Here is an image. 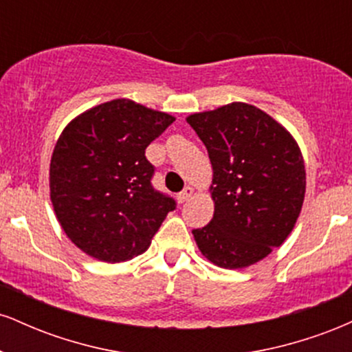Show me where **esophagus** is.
I'll return each instance as SVG.
<instances>
[{"mask_svg":"<svg viewBox=\"0 0 352 352\" xmlns=\"http://www.w3.org/2000/svg\"><path fill=\"white\" fill-rule=\"evenodd\" d=\"M192 195H193V188L192 187H185L179 193V195H177V200H179V204H184V201H187Z\"/></svg>","mask_w":352,"mask_h":352,"instance_id":"1","label":"esophagus"}]
</instances>
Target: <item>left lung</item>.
Returning a JSON list of instances; mask_svg holds the SVG:
<instances>
[{
	"instance_id": "1",
	"label": "left lung",
	"mask_w": 352,
	"mask_h": 352,
	"mask_svg": "<svg viewBox=\"0 0 352 352\" xmlns=\"http://www.w3.org/2000/svg\"><path fill=\"white\" fill-rule=\"evenodd\" d=\"M187 122L213 167V218L192 230L200 252L230 270L263 260L300 217L306 190L300 147L273 117L243 102L188 116Z\"/></svg>"
}]
</instances>
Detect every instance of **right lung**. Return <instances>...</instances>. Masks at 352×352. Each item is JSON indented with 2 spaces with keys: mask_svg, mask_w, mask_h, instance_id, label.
<instances>
[{
  "mask_svg": "<svg viewBox=\"0 0 352 352\" xmlns=\"http://www.w3.org/2000/svg\"><path fill=\"white\" fill-rule=\"evenodd\" d=\"M175 117L129 99L100 104L60 134L50 167L51 201L64 233L89 256L131 260L151 245L172 197L153 188L145 148Z\"/></svg>",
  "mask_w": 352,
  "mask_h": 352,
  "instance_id": "1",
  "label": "right lung"
}]
</instances>
